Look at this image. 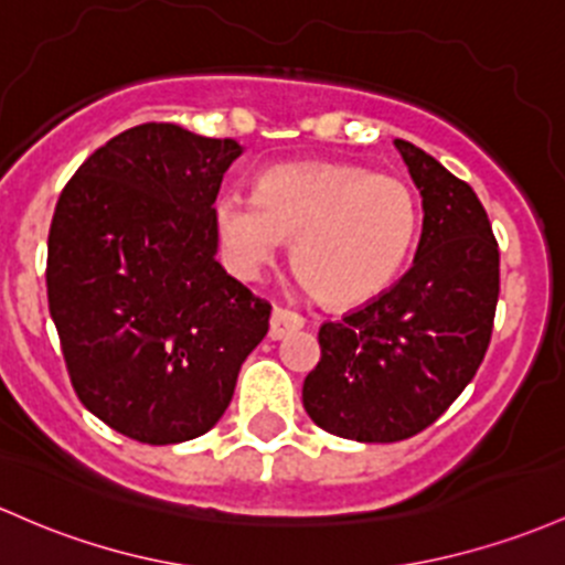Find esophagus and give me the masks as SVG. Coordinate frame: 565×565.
I'll list each match as a JSON object with an SVG mask.
<instances>
[{"instance_id":"obj_1","label":"esophagus","mask_w":565,"mask_h":565,"mask_svg":"<svg viewBox=\"0 0 565 565\" xmlns=\"http://www.w3.org/2000/svg\"><path fill=\"white\" fill-rule=\"evenodd\" d=\"M306 324V319H302L300 313L297 311H289V308H273V316H270V338L273 340H281V338H287L289 332H295V330H300V327Z\"/></svg>"}]
</instances>
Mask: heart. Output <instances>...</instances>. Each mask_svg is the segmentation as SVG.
Returning a JSON list of instances; mask_svg holds the SVG:
<instances>
[{"mask_svg": "<svg viewBox=\"0 0 565 565\" xmlns=\"http://www.w3.org/2000/svg\"><path fill=\"white\" fill-rule=\"evenodd\" d=\"M418 198L402 177L362 163H284L257 179V195L225 192L214 227L235 270L254 276L295 241L300 281L324 306L351 308L386 292L418 235Z\"/></svg>", "mask_w": 565, "mask_h": 565, "instance_id": "b5f03b06", "label": "heart"}]
</instances>
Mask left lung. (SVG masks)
<instances>
[{
  "label": "left lung",
  "mask_w": 565,
  "mask_h": 565,
  "mask_svg": "<svg viewBox=\"0 0 565 565\" xmlns=\"http://www.w3.org/2000/svg\"><path fill=\"white\" fill-rule=\"evenodd\" d=\"M424 206L411 270L367 306L324 321L302 383L316 426L356 443H399L431 426L472 381L493 332L499 244L467 182L394 141Z\"/></svg>",
  "instance_id": "left-lung-1"
}]
</instances>
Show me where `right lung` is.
Segmentation results:
<instances>
[{
  "label": "right lung",
  "instance_id": "right-lung-1",
  "mask_svg": "<svg viewBox=\"0 0 565 565\" xmlns=\"http://www.w3.org/2000/svg\"><path fill=\"white\" fill-rule=\"evenodd\" d=\"M241 152L145 122L98 147L55 203L45 278L72 386L139 443L212 429L268 334V302L216 263L214 201Z\"/></svg>",
  "mask_w": 565,
  "mask_h": 565
}]
</instances>
